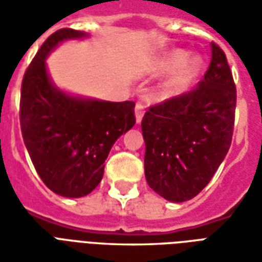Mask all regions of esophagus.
<instances>
[{"label":"esophagus","mask_w":262,"mask_h":262,"mask_svg":"<svg viewBox=\"0 0 262 262\" xmlns=\"http://www.w3.org/2000/svg\"><path fill=\"white\" fill-rule=\"evenodd\" d=\"M135 114H136V122L137 123H140L143 119V115H144V103L139 102L136 103V108H135Z\"/></svg>","instance_id":"34e87169"}]
</instances>
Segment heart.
Segmentation results:
<instances>
[{"mask_svg":"<svg viewBox=\"0 0 262 262\" xmlns=\"http://www.w3.org/2000/svg\"><path fill=\"white\" fill-rule=\"evenodd\" d=\"M202 69V59L193 56L188 59L185 50H172L160 60L159 71L161 73H172L170 80L165 82V95H180L185 92L196 80Z\"/></svg>","mask_w":262,"mask_h":262,"instance_id":"1","label":"heart"}]
</instances>
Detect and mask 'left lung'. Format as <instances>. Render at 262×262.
I'll list each match as a JSON object with an SVG mask.
<instances>
[{"mask_svg": "<svg viewBox=\"0 0 262 262\" xmlns=\"http://www.w3.org/2000/svg\"><path fill=\"white\" fill-rule=\"evenodd\" d=\"M236 98L225 52L212 42V60L198 85L143 116L144 172L154 192L184 202L208 185L230 148Z\"/></svg>", "mask_w": 262, "mask_h": 262, "instance_id": "obj_1", "label": "left lung"}]
</instances>
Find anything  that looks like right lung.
Wrapping results in <instances>:
<instances>
[{"instance_id":"1","label":"right lung","mask_w":262,"mask_h":262,"mask_svg":"<svg viewBox=\"0 0 262 262\" xmlns=\"http://www.w3.org/2000/svg\"><path fill=\"white\" fill-rule=\"evenodd\" d=\"M84 36L70 28L52 33L26 69L20 86V130L28 153L46 187L67 198L85 196L98 187L109 150L136 123L133 101L81 99L50 82L48 54L63 40Z\"/></svg>"}]
</instances>
